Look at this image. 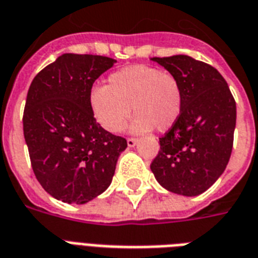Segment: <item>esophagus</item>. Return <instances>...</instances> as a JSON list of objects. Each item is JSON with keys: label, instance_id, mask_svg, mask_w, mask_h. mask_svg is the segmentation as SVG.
<instances>
[{"label": "esophagus", "instance_id": "obj_1", "mask_svg": "<svg viewBox=\"0 0 258 258\" xmlns=\"http://www.w3.org/2000/svg\"><path fill=\"white\" fill-rule=\"evenodd\" d=\"M126 141H127V147H135L136 144H137V139H133V137H129Z\"/></svg>", "mask_w": 258, "mask_h": 258}]
</instances>
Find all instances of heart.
<instances>
[{
	"label": "heart",
	"instance_id": "1",
	"mask_svg": "<svg viewBox=\"0 0 258 258\" xmlns=\"http://www.w3.org/2000/svg\"><path fill=\"white\" fill-rule=\"evenodd\" d=\"M89 101L94 117L105 131H122L133 110L137 114L132 122L133 132L145 133L153 127L165 132L180 117L183 93L172 73L132 64L111 73L107 86H94Z\"/></svg>",
	"mask_w": 258,
	"mask_h": 258
}]
</instances>
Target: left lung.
Wrapping results in <instances>:
<instances>
[{
    "label": "left lung",
    "instance_id": "1",
    "mask_svg": "<svg viewBox=\"0 0 258 258\" xmlns=\"http://www.w3.org/2000/svg\"><path fill=\"white\" fill-rule=\"evenodd\" d=\"M179 79L180 117L161 136L151 163L157 181L171 192L197 197L214 184L233 149L235 101L226 81L205 61L187 55L152 57Z\"/></svg>",
    "mask_w": 258,
    "mask_h": 258
}]
</instances>
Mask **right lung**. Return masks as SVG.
<instances>
[{
	"label": "right lung",
	"instance_id": "1",
	"mask_svg": "<svg viewBox=\"0 0 258 258\" xmlns=\"http://www.w3.org/2000/svg\"><path fill=\"white\" fill-rule=\"evenodd\" d=\"M117 60L64 53L32 81L24 107V137L36 179L57 201L82 205L110 185L126 140L94 118L90 91Z\"/></svg>",
	"mask_w": 258,
	"mask_h": 258
}]
</instances>
